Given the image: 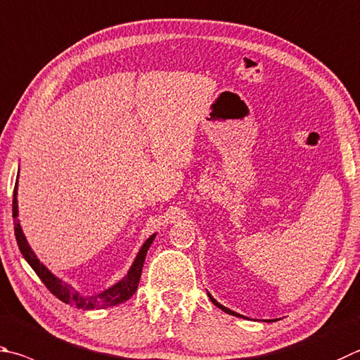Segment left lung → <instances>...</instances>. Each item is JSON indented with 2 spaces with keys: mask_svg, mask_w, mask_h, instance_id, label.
<instances>
[{
  "mask_svg": "<svg viewBox=\"0 0 360 360\" xmlns=\"http://www.w3.org/2000/svg\"><path fill=\"white\" fill-rule=\"evenodd\" d=\"M207 296H209V299H211V302H212L214 305H217L220 310H224L225 313H228V315H233V316H238V318H245V316H243V315H239V313H236V311H233V310H230V309H226V307H224V305H221V304H219V302H217V300H215V299H214V297H212V296H211V294H209V292H207Z\"/></svg>",
  "mask_w": 360,
  "mask_h": 360,
  "instance_id": "left-lung-1",
  "label": "left lung"
}]
</instances>
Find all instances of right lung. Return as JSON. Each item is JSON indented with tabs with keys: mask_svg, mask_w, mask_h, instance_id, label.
<instances>
[{
	"mask_svg": "<svg viewBox=\"0 0 360 360\" xmlns=\"http://www.w3.org/2000/svg\"><path fill=\"white\" fill-rule=\"evenodd\" d=\"M17 188H18V178L15 182V188H14V201H12V217H14V231H15V239L18 248L23 255V258L28 261V264L32 267V271L37 274V277L42 280L44 285L47 286L51 294L63 300L64 304H69L70 307H75V309H83V310H93V309H107V307H113L117 304H122L129 300L134 296L136 288H139V282L141 277V269H143V263H145L146 253L151 247L153 240L155 238V233L151 234L145 244L141 245V248L136 253V257L134 259L132 266L127 271L126 276H124L120 282L115 283L113 286H110L105 291H102L96 296H83V294L78 292L74 286L63 282L61 278H58L53 276L47 267H45L39 258L36 257V253L32 252V248L30 247L28 240H26L23 230L20 226V220H18V202H17Z\"/></svg>",
	"mask_w": 360,
	"mask_h": 360,
	"instance_id": "add662e5",
	"label": "right lung"
}]
</instances>
